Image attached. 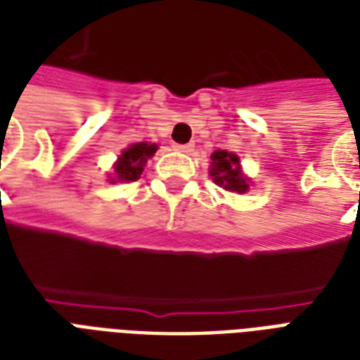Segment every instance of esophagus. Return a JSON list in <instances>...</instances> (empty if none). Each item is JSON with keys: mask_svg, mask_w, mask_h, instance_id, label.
Returning a JSON list of instances; mask_svg holds the SVG:
<instances>
[{"mask_svg": "<svg viewBox=\"0 0 360 360\" xmlns=\"http://www.w3.org/2000/svg\"><path fill=\"white\" fill-rule=\"evenodd\" d=\"M178 151H182V153H191L193 151V144H174Z\"/></svg>", "mask_w": 360, "mask_h": 360, "instance_id": "esophagus-1", "label": "esophagus"}]
</instances>
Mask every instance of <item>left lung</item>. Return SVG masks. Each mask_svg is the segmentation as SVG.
<instances>
[{"mask_svg":"<svg viewBox=\"0 0 360 360\" xmlns=\"http://www.w3.org/2000/svg\"><path fill=\"white\" fill-rule=\"evenodd\" d=\"M209 174L214 180L216 186L221 190L233 191V193H245L248 191V178L243 174L241 161L239 158L226 150H216L212 155Z\"/></svg>","mask_w":360,"mask_h":360,"instance_id":"8db88e82","label":"left lung"}]
</instances>
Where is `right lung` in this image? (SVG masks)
<instances>
[{"label": "right lung", "instance_id": "obj_1", "mask_svg": "<svg viewBox=\"0 0 360 360\" xmlns=\"http://www.w3.org/2000/svg\"><path fill=\"white\" fill-rule=\"evenodd\" d=\"M158 151V144H148V142H139L131 144L121 155L117 163L113 165L115 176L110 178V182H136L144 170V165L148 159L153 158Z\"/></svg>", "mask_w": 360, "mask_h": 360}]
</instances>
